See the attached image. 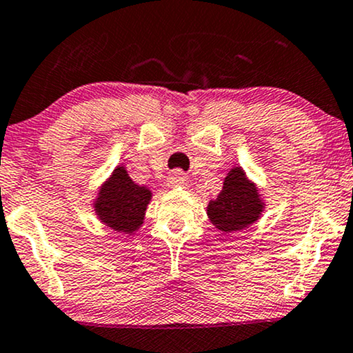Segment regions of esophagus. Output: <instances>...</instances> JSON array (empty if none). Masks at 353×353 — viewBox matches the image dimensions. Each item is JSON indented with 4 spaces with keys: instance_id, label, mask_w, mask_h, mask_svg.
I'll use <instances>...</instances> for the list:
<instances>
[{
    "instance_id": "esophagus-1",
    "label": "esophagus",
    "mask_w": 353,
    "mask_h": 353,
    "mask_svg": "<svg viewBox=\"0 0 353 353\" xmlns=\"http://www.w3.org/2000/svg\"><path fill=\"white\" fill-rule=\"evenodd\" d=\"M169 182H171L172 185H184L187 182V176L181 171V169H176V171H172L171 176H169Z\"/></svg>"
}]
</instances>
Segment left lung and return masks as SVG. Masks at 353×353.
Returning <instances> with one entry per match:
<instances>
[{
  "label": "left lung",
  "instance_id": "1",
  "mask_svg": "<svg viewBox=\"0 0 353 353\" xmlns=\"http://www.w3.org/2000/svg\"><path fill=\"white\" fill-rule=\"evenodd\" d=\"M264 208L265 202L257 185L243 168L234 166L226 174L220 194L208 202L207 216L220 233H236L254 225Z\"/></svg>",
  "mask_w": 353,
  "mask_h": 353
}]
</instances>
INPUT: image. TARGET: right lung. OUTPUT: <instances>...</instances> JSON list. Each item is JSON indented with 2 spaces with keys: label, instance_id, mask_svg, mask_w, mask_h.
Wrapping results in <instances>:
<instances>
[{
  "label": "right lung",
  "instance_id": "obj_1",
  "mask_svg": "<svg viewBox=\"0 0 353 353\" xmlns=\"http://www.w3.org/2000/svg\"><path fill=\"white\" fill-rule=\"evenodd\" d=\"M153 192L146 185H138L128 176L127 168L119 164L102 182L92 199L91 207L102 225L122 234H135L145 220L146 207Z\"/></svg>",
  "mask_w": 353,
  "mask_h": 353
}]
</instances>
